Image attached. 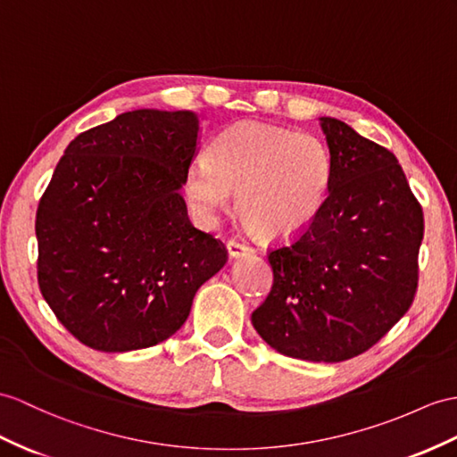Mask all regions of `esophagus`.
I'll return each instance as SVG.
<instances>
[{"label": "esophagus", "mask_w": 457, "mask_h": 457, "mask_svg": "<svg viewBox=\"0 0 457 457\" xmlns=\"http://www.w3.org/2000/svg\"><path fill=\"white\" fill-rule=\"evenodd\" d=\"M227 252L230 258H242V255H250L253 253V250L250 246H246V244L240 242V240H228L227 242Z\"/></svg>", "instance_id": "obj_1"}]
</instances>
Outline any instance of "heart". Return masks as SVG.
Listing matches in <instances>:
<instances>
[{"instance_id":"obj_1","label":"heart","mask_w":457,"mask_h":457,"mask_svg":"<svg viewBox=\"0 0 457 457\" xmlns=\"http://www.w3.org/2000/svg\"><path fill=\"white\" fill-rule=\"evenodd\" d=\"M207 161L186 174V195L199 215L215 219L237 187V209L263 238H293L326 207L333 162L312 133L242 121L211 139Z\"/></svg>"}]
</instances>
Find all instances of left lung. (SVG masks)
Segmentation results:
<instances>
[{"mask_svg": "<svg viewBox=\"0 0 457 457\" xmlns=\"http://www.w3.org/2000/svg\"><path fill=\"white\" fill-rule=\"evenodd\" d=\"M333 162L326 207L303 235L270 252L273 287L252 314L285 357L341 362L369 351L417 291L422 209L395 154L321 116Z\"/></svg>", "mask_w": 457, "mask_h": 457, "instance_id": "left-lung-1", "label": "left lung"}]
</instances>
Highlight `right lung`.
Instances as JSON below:
<instances>
[{"instance_id":"right-lung-1","label":"right lung","mask_w":457,"mask_h":457,"mask_svg":"<svg viewBox=\"0 0 457 457\" xmlns=\"http://www.w3.org/2000/svg\"><path fill=\"white\" fill-rule=\"evenodd\" d=\"M199 131L192 110H133L79 133L55 166L37 211L38 285L87 347L128 353L169 339L227 263L180 194Z\"/></svg>"}]
</instances>
